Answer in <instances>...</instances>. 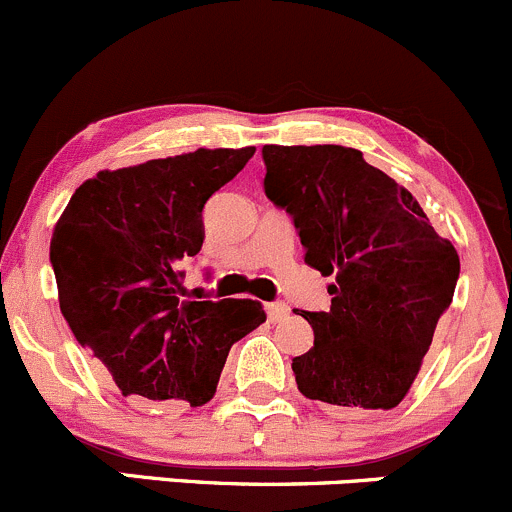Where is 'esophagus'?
<instances>
[{
	"label": "esophagus",
	"instance_id": "1",
	"mask_svg": "<svg viewBox=\"0 0 512 512\" xmlns=\"http://www.w3.org/2000/svg\"><path fill=\"white\" fill-rule=\"evenodd\" d=\"M265 309H267V317H270L272 324L285 322V319L289 317V307L285 302H270Z\"/></svg>",
	"mask_w": 512,
	"mask_h": 512
}]
</instances>
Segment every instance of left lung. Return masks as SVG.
<instances>
[{"label": "left lung", "mask_w": 512, "mask_h": 512, "mask_svg": "<svg viewBox=\"0 0 512 512\" xmlns=\"http://www.w3.org/2000/svg\"><path fill=\"white\" fill-rule=\"evenodd\" d=\"M265 195L292 215L329 312H299L314 347L292 359L297 389L342 414L394 409L409 394L461 260L414 195L356 148L265 146Z\"/></svg>", "instance_id": "obj_1"}]
</instances>
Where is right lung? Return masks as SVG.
Returning <instances> with one entry per match:
<instances>
[{
	"label": "right lung",
	"mask_w": 512,
	"mask_h": 512,
	"mask_svg": "<svg viewBox=\"0 0 512 512\" xmlns=\"http://www.w3.org/2000/svg\"><path fill=\"white\" fill-rule=\"evenodd\" d=\"M255 148H198L98 170L51 235L59 307L76 342L133 404L203 406L227 352L265 322L255 299H180V262L203 247V208Z\"/></svg>",
	"instance_id": "right-lung-1"
}]
</instances>
